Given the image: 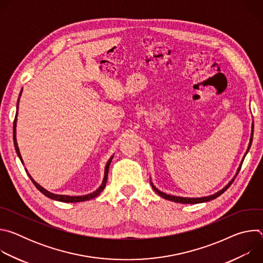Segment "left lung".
Masks as SVG:
<instances>
[{"mask_svg": "<svg viewBox=\"0 0 263 263\" xmlns=\"http://www.w3.org/2000/svg\"><path fill=\"white\" fill-rule=\"evenodd\" d=\"M253 134H254V123H252V130H251V137H250V142H249V145H248V148H247V151H246V154L243 155V157H242V160H241V162H240V164H239V166H238V168H237V171H236V173H235V176L230 180V182L223 187V189H221L220 191H218L217 193H215V194H213V195H210V196H206V197H201V198H186V197H179V196H173V195H167V194H165V193H163V192H161V191H159L157 187L153 184V182H152V180H151V185H152V187H153V190L160 196V197H162L163 199H165V200H168V201H172V202H176V203H181V204H199V203H204V202H208V201H211V200H214V199H216L217 197H219L222 193H224L226 192L228 189H229V186L233 183V181H234V179L236 178V176H237V174L239 173V171H240V167H241V164H242V162H243V159H245V157H246V155L248 154V152H249V149H250V147H251V144H252V140H253Z\"/></svg>", "mask_w": 263, "mask_h": 263, "instance_id": "8db88e82", "label": "left lung"}]
</instances>
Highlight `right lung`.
Masks as SVG:
<instances>
[{
    "mask_svg": "<svg viewBox=\"0 0 263 263\" xmlns=\"http://www.w3.org/2000/svg\"><path fill=\"white\" fill-rule=\"evenodd\" d=\"M22 92H23V88L20 92V96H18V100H17V104H16V116H15V119H14V123H13V141H14V147H15V151H16V154L18 156V158L21 159L22 163L24 164V161H23V158H22V155L20 153V148H18V145H17V141H16V123H17V110H18V104H20V99H21V96H22ZM112 158H114V155H112L109 160L107 161L106 165H105V170H104V178H103V181H102V184L100 185L99 189L97 191H95L93 193H90L88 195H84V196H66V195H57V194H53V193H50L49 191H47L46 189H44V187L42 185H40L39 183H37L32 177L31 175L28 173L27 168L26 172L29 176V178L31 179V181L33 182V184L36 186V189L39 190L42 194H44L46 197L54 200V201H59V202H63V203H78V202H83V201H88V200H91L96 197H98L102 192L103 190L105 189L106 186V182H107V177H108V171H109V166H110V163L112 161Z\"/></svg>",
    "mask_w": 263,
    "mask_h": 263,
    "instance_id": "1",
    "label": "right lung"
}]
</instances>
